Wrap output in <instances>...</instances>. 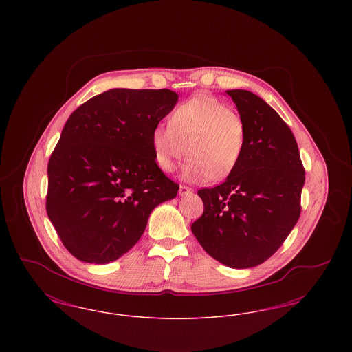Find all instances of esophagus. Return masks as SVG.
<instances>
[{"instance_id":"1","label":"esophagus","mask_w":352,"mask_h":352,"mask_svg":"<svg viewBox=\"0 0 352 352\" xmlns=\"http://www.w3.org/2000/svg\"><path fill=\"white\" fill-rule=\"evenodd\" d=\"M188 194H192V188H190V187H187V186H179V195L181 197H184V195H188Z\"/></svg>"}]
</instances>
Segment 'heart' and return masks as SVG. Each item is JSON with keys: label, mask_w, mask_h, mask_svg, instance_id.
Wrapping results in <instances>:
<instances>
[{"label": "heart", "mask_w": 352, "mask_h": 352, "mask_svg": "<svg viewBox=\"0 0 352 352\" xmlns=\"http://www.w3.org/2000/svg\"><path fill=\"white\" fill-rule=\"evenodd\" d=\"M151 146L155 164L165 173L175 171L188 153L191 158L184 168L187 179L221 181L243 160L247 126L226 102L197 95L174 109L168 126L158 125L153 129Z\"/></svg>", "instance_id": "1"}]
</instances>
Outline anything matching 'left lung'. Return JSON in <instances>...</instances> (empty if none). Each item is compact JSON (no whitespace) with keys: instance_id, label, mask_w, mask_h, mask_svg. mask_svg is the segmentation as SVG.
<instances>
[{"instance_id":"8db88e82","label":"left lung","mask_w":352,"mask_h":352,"mask_svg":"<svg viewBox=\"0 0 352 352\" xmlns=\"http://www.w3.org/2000/svg\"><path fill=\"white\" fill-rule=\"evenodd\" d=\"M247 126V148L234 173L198 191L204 211L191 226L203 250L234 269L263 264L297 224L305 184L297 141L280 115L245 89H231Z\"/></svg>"}]
</instances>
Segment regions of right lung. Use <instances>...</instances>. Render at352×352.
I'll list each match as a JSON object with an SVG mask.
<instances>
[{
  "label": "right lung",
  "instance_id": "obj_1",
  "mask_svg": "<svg viewBox=\"0 0 352 352\" xmlns=\"http://www.w3.org/2000/svg\"><path fill=\"white\" fill-rule=\"evenodd\" d=\"M178 102L170 89L113 88L67 120L51 154L46 210L78 260L108 264L144 234L151 211L179 186L158 168L151 133Z\"/></svg>",
  "mask_w": 352,
  "mask_h": 352
}]
</instances>
